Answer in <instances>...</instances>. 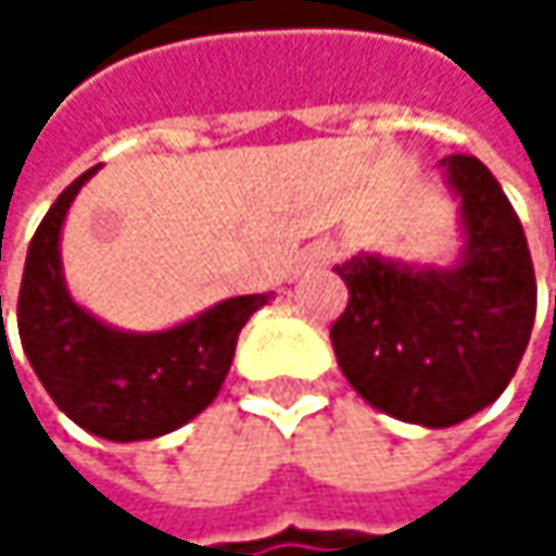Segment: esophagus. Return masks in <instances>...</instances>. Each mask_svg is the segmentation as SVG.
Instances as JSON below:
<instances>
[{
    "mask_svg": "<svg viewBox=\"0 0 556 556\" xmlns=\"http://www.w3.org/2000/svg\"><path fill=\"white\" fill-rule=\"evenodd\" d=\"M308 261H312V264H331V261H338V248H334V244H328V241H321V244H315V248H312Z\"/></svg>",
    "mask_w": 556,
    "mask_h": 556,
    "instance_id": "34e87169",
    "label": "esophagus"
}]
</instances>
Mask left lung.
<instances>
[{"mask_svg":"<svg viewBox=\"0 0 556 556\" xmlns=\"http://www.w3.org/2000/svg\"><path fill=\"white\" fill-rule=\"evenodd\" d=\"M441 167L467 231L457 267L408 270L367 254L334 267L348 282L331 325L341 374L380 412L425 428H451L500 399L538 308L531 251L496 176L470 154Z\"/></svg>","mask_w":556,"mask_h":556,"instance_id":"left-lung-1","label":"left lung"}]
</instances>
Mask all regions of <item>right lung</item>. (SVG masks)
I'll return each instance as SVG.
<instances>
[{
    "label": "right lung",
    "mask_w": 556,
    "mask_h": 556,
    "mask_svg": "<svg viewBox=\"0 0 556 556\" xmlns=\"http://www.w3.org/2000/svg\"><path fill=\"white\" fill-rule=\"evenodd\" d=\"M76 176L41 218L18 289L22 348L60 412L105 441H148L195 418L225 383L244 321L270 295H235L169 331L125 334L79 308L60 277V225Z\"/></svg>",
    "instance_id": "right-lung-1"
}]
</instances>
